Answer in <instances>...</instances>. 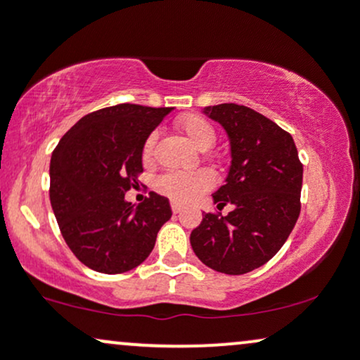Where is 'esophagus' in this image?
<instances>
[{"label":"esophagus","mask_w":360,"mask_h":360,"mask_svg":"<svg viewBox=\"0 0 360 360\" xmlns=\"http://www.w3.org/2000/svg\"><path fill=\"white\" fill-rule=\"evenodd\" d=\"M171 210H172V213L177 214V213H181V210H183V208H181V205H177V203H174V201H172Z\"/></svg>","instance_id":"obj_1"}]
</instances>
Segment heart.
I'll return each mask as SVG.
<instances>
[{
    "mask_svg": "<svg viewBox=\"0 0 360 360\" xmlns=\"http://www.w3.org/2000/svg\"><path fill=\"white\" fill-rule=\"evenodd\" d=\"M177 128L186 135V139L200 150H208L217 140V130L208 120L200 115H188L177 122ZM155 148V134H150L142 146V160L152 162ZM214 186V176L206 169L194 172H166L157 177V193L164 194L174 203L188 205L203 196Z\"/></svg>",
    "mask_w": 360,
    "mask_h": 360,
    "instance_id": "heart-1",
    "label": "heart"
}]
</instances>
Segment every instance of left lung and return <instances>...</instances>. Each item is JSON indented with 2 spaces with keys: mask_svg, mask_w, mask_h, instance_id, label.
<instances>
[{
  "mask_svg": "<svg viewBox=\"0 0 360 360\" xmlns=\"http://www.w3.org/2000/svg\"><path fill=\"white\" fill-rule=\"evenodd\" d=\"M205 113L229 134L232 166L213 200L233 210L205 213L189 240L205 266L240 276L274 257L295 229L303 164L291 135L249 106L223 103Z\"/></svg>",
  "mask_w": 360,
  "mask_h": 360,
  "instance_id": "left-lung-1",
  "label": "left lung"
}]
</instances>
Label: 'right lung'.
Instances as JSON below:
<instances>
[{
	"label": "right lung",
	"mask_w": 360,
	"mask_h": 360,
	"mask_svg": "<svg viewBox=\"0 0 360 360\" xmlns=\"http://www.w3.org/2000/svg\"><path fill=\"white\" fill-rule=\"evenodd\" d=\"M171 110L131 103L101 108L82 117L53 148V214L68 247L89 269L122 274L140 266L171 218L167 198L152 191L137 208L125 201L143 172V142Z\"/></svg>",
	"instance_id": "add662e5"
}]
</instances>
